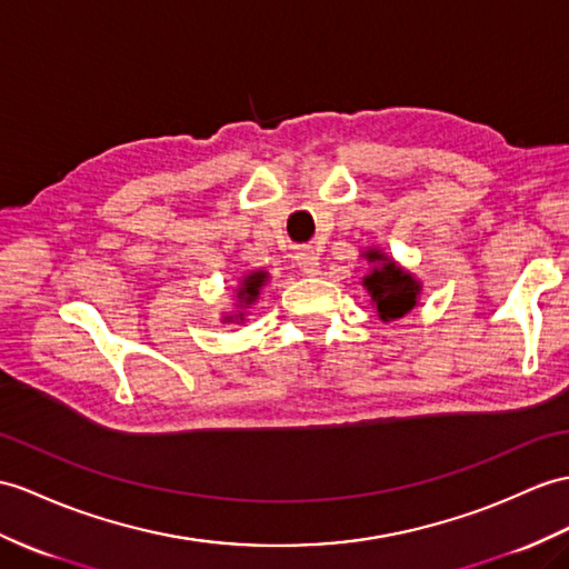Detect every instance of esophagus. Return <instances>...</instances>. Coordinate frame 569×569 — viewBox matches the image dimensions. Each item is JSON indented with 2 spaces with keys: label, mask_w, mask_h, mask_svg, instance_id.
<instances>
[{
  "label": "esophagus",
  "mask_w": 569,
  "mask_h": 569,
  "mask_svg": "<svg viewBox=\"0 0 569 569\" xmlns=\"http://www.w3.org/2000/svg\"><path fill=\"white\" fill-rule=\"evenodd\" d=\"M295 260H297V266L301 268L303 274H318V272H321V258H318V253L311 251V248H299Z\"/></svg>",
  "instance_id": "34e87169"
}]
</instances>
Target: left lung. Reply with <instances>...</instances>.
<instances>
[{
	"label": "left lung",
	"mask_w": 569,
	"mask_h": 569,
	"mask_svg": "<svg viewBox=\"0 0 569 569\" xmlns=\"http://www.w3.org/2000/svg\"><path fill=\"white\" fill-rule=\"evenodd\" d=\"M362 256L371 266L362 284L371 295L373 309H377L381 321H396V318H403L408 311L418 307L422 284L415 280L408 270H403L396 260L381 253L379 248H367Z\"/></svg>",
	"instance_id": "1"
}]
</instances>
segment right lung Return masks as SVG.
<instances>
[{
    "label": "right lung",
    "instance_id": "1",
    "mask_svg": "<svg viewBox=\"0 0 569 569\" xmlns=\"http://www.w3.org/2000/svg\"><path fill=\"white\" fill-rule=\"evenodd\" d=\"M266 282H268V272L266 270H253V272H248L243 280H241V284L237 287V299H239V303L237 307L241 309L239 313H233V316H224V321H243V311L251 307V303L258 299V295H260V289L266 287Z\"/></svg>",
    "mask_w": 569,
    "mask_h": 569
}]
</instances>
